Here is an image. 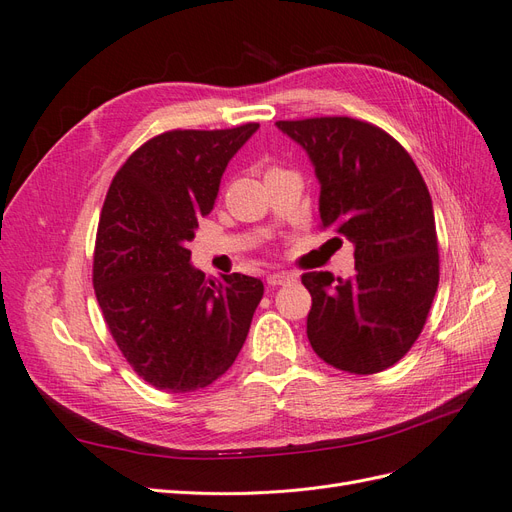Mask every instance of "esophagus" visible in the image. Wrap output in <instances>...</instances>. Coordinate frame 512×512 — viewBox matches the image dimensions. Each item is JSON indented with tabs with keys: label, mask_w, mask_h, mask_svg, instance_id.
<instances>
[{
	"label": "esophagus",
	"mask_w": 512,
	"mask_h": 512,
	"mask_svg": "<svg viewBox=\"0 0 512 512\" xmlns=\"http://www.w3.org/2000/svg\"><path fill=\"white\" fill-rule=\"evenodd\" d=\"M294 282V275H290V273H273V275H269L267 277V284L269 286H288V284H292Z\"/></svg>",
	"instance_id": "esophagus-1"
}]
</instances>
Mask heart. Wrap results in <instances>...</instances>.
<instances>
[{
  "label": "heart",
  "mask_w": 512,
  "mask_h": 512,
  "mask_svg": "<svg viewBox=\"0 0 512 512\" xmlns=\"http://www.w3.org/2000/svg\"><path fill=\"white\" fill-rule=\"evenodd\" d=\"M275 170H282V168H280V166H269V168L265 170V177L271 175V173H275Z\"/></svg>",
  "instance_id": "heart-1"
}]
</instances>
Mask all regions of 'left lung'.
Returning a JSON list of instances; mask_svg holds the SVG:
<instances>
[{
    "label": "left lung",
    "mask_w": 512,
    "mask_h": 512,
    "mask_svg": "<svg viewBox=\"0 0 512 512\" xmlns=\"http://www.w3.org/2000/svg\"><path fill=\"white\" fill-rule=\"evenodd\" d=\"M320 181V228L354 245V275L303 273L312 294L307 339L324 363L369 376L395 365L421 335L440 282L431 196L410 153L352 117L275 121Z\"/></svg>",
    "instance_id": "8db88e82"
}]
</instances>
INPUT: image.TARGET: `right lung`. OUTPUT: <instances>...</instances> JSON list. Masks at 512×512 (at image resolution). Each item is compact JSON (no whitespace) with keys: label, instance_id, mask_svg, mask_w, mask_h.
Segmentation results:
<instances>
[{"label":"right lung","instance_id":"obj_1","mask_svg":"<svg viewBox=\"0 0 512 512\" xmlns=\"http://www.w3.org/2000/svg\"><path fill=\"white\" fill-rule=\"evenodd\" d=\"M258 130H170L123 162L106 192L94 288L130 367L166 393L205 389L241 352L262 299L260 280H205L188 241L209 215L230 158Z\"/></svg>","mask_w":512,"mask_h":512}]
</instances>
